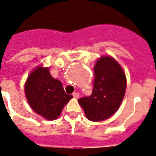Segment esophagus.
<instances>
[{
  "mask_svg": "<svg viewBox=\"0 0 156 156\" xmlns=\"http://www.w3.org/2000/svg\"><path fill=\"white\" fill-rule=\"evenodd\" d=\"M73 96L75 97V98L78 99L80 97V94L78 93V92H75V93H73Z\"/></svg>",
  "mask_w": 156,
  "mask_h": 156,
  "instance_id": "esophagus-1",
  "label": "esophagus"
}]
</instances>
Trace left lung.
<instances>
[{
  "instance_id": "obj_1",
  "label": "left lung",
  "mask_w": 156,
  "mask_h": 156,
  "mask_svg": "<svg viewBox=\"0 0 156 156\" xmlns=\"http://www.w3.org/2000/svg\"><path fill=\"white\" fill-rule=\"evenodd\" d=\"M92 94L78 100L86 116L91 121H102L117 111L125 95L126 78L123 69L111 56H101L94 67Z\"/></svg>"
}]
</instances>
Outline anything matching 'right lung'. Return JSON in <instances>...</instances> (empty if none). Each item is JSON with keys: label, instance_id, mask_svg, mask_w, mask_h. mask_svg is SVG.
<instances>
[{"label": "right lung", "instance_id": "right-lung-1", "mask_svg": "<svg viewBox=\"0 0 156 156\" xmlns=\"http://www.w3.org/2000/svg\"><path fill=\"white\" fill-rule=\"evenodd\" d=\"M27 101L36 114L49 120H55L72 98L65 92L60 80L51 76L49 68L36 67L25 84Z\"/></svg>", "mask_w": 156, "mask_h": 156}]
</instances>
